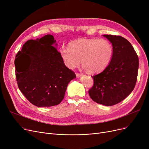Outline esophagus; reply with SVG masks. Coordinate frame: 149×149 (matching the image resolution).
Returning a JSON list of instances; mask_svg holds the SVG:
<instances>
[{
  "mask_svg": "<svg viewBox=\"0 0 149 149\" xmlns=\"http://www.w3.org/2000/svg\"><path fill=\"white\" fill-rule=\"evenodd\" d=\"M82 75V74H80V73H76V76H77V77H80Z\"/></svg>",
  "mask_w": 149,
  "mask_h": 149,
  "instance_id": "obj_1",
  "label": "esophagus"
}]
</instances>
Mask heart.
<instances>
[{"label":"heart","instance_id":"b5f03b06","mask_svg":"<svg viewBox=\"0 0 149 149\" xmlns=\"http://www.w3.org/2000/svg\"><path fill=\"white\" fill-rule=\"evenodd\" d=\"M60 55L65 65L74 68L81 64L90 74L102 72L110 64L113 55L112 44L104 38H81L63 46Z\"/></svg>","mask_w":149,"mask_h":149}]
</instances>
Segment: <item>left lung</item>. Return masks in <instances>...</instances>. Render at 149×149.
<instances>
[{
	"label": "left lung",
	"mask_w": 149,
	"mask_h": 149,
	"mask_svg": "<svg viewBox=\"0 0 149 149\" xmlns=\"http://www.w3.org/2000/svg\"><path fill=\"white\" fill-rule=\"evenodd\" d=\"M113 48L110 64L94 76L93 86L89 90L91 98L106 106L118 104L134 90L137 80L139 59L131 43L115 35H103Z\"/></svg>",
	"instance_id": "obj_1"
}]
</instances>
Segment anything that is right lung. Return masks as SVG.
I'll return each instance as SVG.
<instances>
[{
	"instance_id": "right-lung-1",
	"label": "right lung",
	"mask_w": 149,
	"mask_h": 149,
	"mask_svg": "<svg viewBox=\"0 0 149 149\" xmlns=\"http://www.w3.org/2000/svg\"><path fill=\"white\" fill-rule=\"evenodd\" d=\"M48 34L23 45L14 60L18 87L25 98L37 107L56 106L64 98L68 83L76 77L67 68Z\"/></svg>"
}]
</instances>
